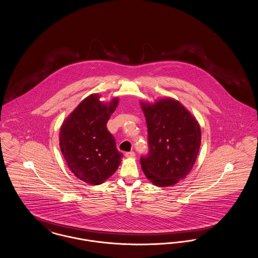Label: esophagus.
Wrapping results in <instances>:
<instances>
[{
    "label": "esophagus",
    "instance_id": "34e87169",
    "mask_svg": "<svg viewBox=\"0 0 258 258\" xmlns=\"http://www.w3.org/2000/svg\"><path fill=\"white\" fill-rule=\"evenodd\" d=\"M124 156L126 157V158H135V152H126L125 154H124Z\"/></svg>",
    "mask_w": 258,
    "mask_h": 258
}]
</instances>
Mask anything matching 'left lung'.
<instances>
[{"instance_id":"1","label":"left lung","mask_w":258,"mask_h":258,"mask_svg":"<svg viewBox=\"0 0 258 258\" xmlns=\"http://www.w3.org/2000/svg\"><path fill=\"white\" fill-rule=\"evenodd\" d=\"M140 106L149 139V154L140 160L142 170L157 186L174 185L186 177L196 163L201 144L200 124L175 98L140 100Z\"/></svg>"}]
</instances>
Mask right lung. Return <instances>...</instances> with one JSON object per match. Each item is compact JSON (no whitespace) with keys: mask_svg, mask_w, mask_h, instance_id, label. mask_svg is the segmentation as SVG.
<instances>
[{"mask_svg":"<svg viewBox=\"0 0 258 258\" xmlns=\"http://www.w3.org/2000/svg\"><path fill=\"white\" fill-rule=\"evenodd\" d=\"M92 94L84 98L63 120L59 134L61 154L69 168L89 184L104 183L118 169L123 157L106 127L119 98L108 102Z\"/></svg>","mask_w":258,"mask_h":258,"instance_id":"right-lung-1","label":"right lung"}]
</instances>
